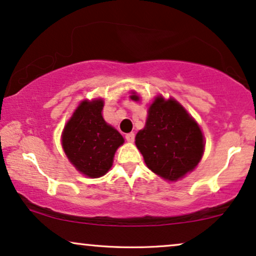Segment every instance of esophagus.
<instances>
[{
	"mask_svg": "<svg viewBox=\"0 0 256 256\" xmlns=\"http://www.w3.org/2000/svg\"><path fill=\"white\" fill-rule=\"evenodd\" d=\"M125 139L128 142H130V143H132V142H134V132H130V134H125Z\"/></svg>",
	"mask_w": 256,
	"mask_h": 256,
	"instance_id": "34e87169",
	"label": "esophagus"
}]
</instances>
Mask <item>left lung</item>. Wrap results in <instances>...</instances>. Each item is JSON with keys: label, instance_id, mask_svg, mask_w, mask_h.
Wrapping results in <instances>:
<instances>
[{"label": "left lung", "instance_id": "obj_1", "mask_svg": "<svg viewBox=\"0 0 256 256\" xmlns=\"http://www.w3.org/2000/svg\"><path fill=\"white\" fill-rule=\"evenodd\" d=\"M137 102L138 96H131ZM136 145L148 169L168 180H177L196 168L204 150L200 126L176 100L158 96L148 108L146 124Z\"/></svg>", "mask_w": 256, "mask_h": 256}]
</instances>
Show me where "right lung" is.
<instances>
[{"label":"right lung","mask_w":256,"mask_h":256,"mask_svg":"<svg viewBox=\"0 0 256 256\" xmlns=\"http://www.w3.org/2000/svg\"><path fill=\"white\" fill-rule=\"evenodd\" d=\"M102 108V99L82 102L62 134V148L70 162L92 178L108 172L116 150L124 143L122 134L104 120Z\"/></svg>","instance_id":"1"}]
</instances>
